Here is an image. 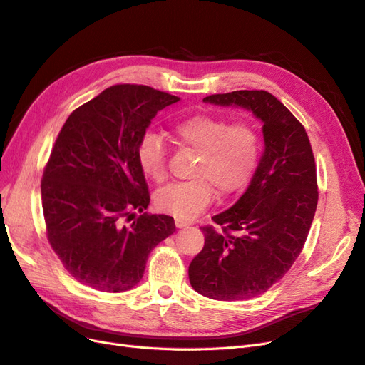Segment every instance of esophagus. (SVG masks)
<instances>
[{
    "instance_id": "esophagus-1",
    "label": "esophagus",
    "mask_w": 365,
    "mask_h": 365,
    "mask_svg": "<svg viewBox=\"0 0 365 365\" xmlns=\"http://www.w3.org/2000/svg\"><path fill=\"white\" fill-rule=\"evenodd\" d=\"M175 225H176V228H182V227L189 225V222H187V220H184V219H181V217H175Z\"/></svg>"
}]
</instances>
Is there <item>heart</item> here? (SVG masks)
I'll use <instances>...</instances> for the list:
<instances>
[{
	"label": "heart",
	"mask_w": 365,
	"mask_h": 365,
	"mask_svg": "<svg viewBox=\"0 0 365 365\" xmlns=\"http://www.w3.org/2000/svg\"><path fill=\"white\" fill-rule=\"evenodd\" d=\"M172 134L182 148L197 153L193 180L172 182L155 193V207L175 217L192 219L219 195H231L245 187L256 172L262 137L257 126L247 120L230 121L212 114H195L176 121ZM137 160L141 172L155 182L168 176L169 149L155 132H146L138 141Z\"/></svg>",
	"instance_id": "obj_1"
}]
</instances>
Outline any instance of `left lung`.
<instances>
[{"label":"left lung","mask_w":365,"mask_h":365,"mask_svg":"<svg viewBox=\"0 0 365 365\" xmlns=\"http://www.w3.org/2000/svg\"><path fill=\"white\" fill-rule=\"evenodd\" d=\"M204 102L247 108L263 121L264 152L247 192L202 227L204 248L189 267L190 284L213 300L267 292L300 256L318 202L314 152L303 125L263 90L212 94Z\"/></svg>","instance_id":"left-lung-1"}]
</instances>
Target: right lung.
Returning a JSON list of instances; mask_svg holds the SVG:
<instances>
[{"mask_svg":"<svg viewBox=\"0 0 365 365\" xmlns=\"http://www.w3.org/2000/svg\"><path fill=\"white\" fill-rule=\"evenodd\" d=\"M178 101L146 85H113L62 126L42 173V210L53 251L79 283L103 292L134 288L149 252L175 231L172 216L133 221L130 212L150 202L138 141L157 113Z\"/></svg>","mask_w":365,"mask_h":365,"instance_id":"right-lung-1","label":"right lung"}]
</instances>
